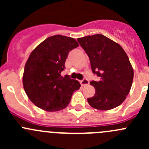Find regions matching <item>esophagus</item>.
Masks as SVG:
<instances>
[{
  "label": "esophagus",
  "mask_w": 149,
  "mask_h": 149,
  "mask_svg": "<svg viewBox=\"0 0 149 149\" xmlns=\"http://www.w3.org/2000/svg\"><path fill=\"white\" fill-rule=\"evenodd\" d=\"M81 85L83 86H86V85H88L89 84V81H88V80H87L86 79H84L83 80L81 81Z\"/></svg>",
  "instance_id": "esophagus-1"
}]
</instances>
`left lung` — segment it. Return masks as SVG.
I'll list each match as a JSON object with an SVG mask.
<instances>
[{"mask_svg":"<svg viewBox=\"0 0 149 149\" xmlns=\"http://www.w3.org/2000/svg\"><path fill=\"white\" fill-rule=\"evenodd\" d=\"M88 55L93 73L101 78L92 81L94 97L87 99L90 106L100 110H109L120 105L131 88L133 69L127 54L119 44L102 34L78 38Z\"/></svg>","mask_w":149,"mask_h":149,"instance_id":"1","label":"left lung"}]
</instances>
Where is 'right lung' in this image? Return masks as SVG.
<instances>
[{
    "label": "right lung",
    "instance_id": "add662e5",
    "mask_svg": "<svg viewBox=\"0 0 149 149\" xmlns=\"http://www.w3.org/2000/svg\"><path fill=\"white\" fill-rule=\"evenodd\" d=\"M78 46L75 39L54 35L31 52L24 67L23 86L29 99L39 108L48 112L61 110L79 89L78 81L61 75L68 54Z\"/></svg>",
    "mask_w": 149,
    "mask_h": 149
}]
</instances>
